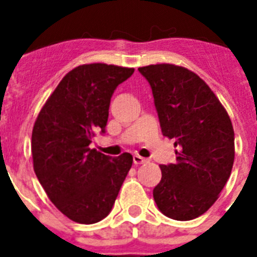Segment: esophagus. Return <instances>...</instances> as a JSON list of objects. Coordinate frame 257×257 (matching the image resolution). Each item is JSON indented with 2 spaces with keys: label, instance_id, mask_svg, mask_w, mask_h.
<instances>
[{
  "label": "esophagus",
  "instance_id": "34e87169",
  "mask_svg": "<svg viewBox=\"0 0 257 257\" xmlns=\"http://www.w3.org/2000/svg\"><path fill=\"white\" fill-rule=\"evenodd\" d=\"M133 163L136 165H140V164H144V163H147V159H144V157H141L140 155H135L133 156Z\"/></svg>",
  "mask_w": 257,
  "mask_h": 257
}]
</instances>
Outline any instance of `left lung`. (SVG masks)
<instances>
[{
    "mask_svg": "<svg viewBox=\"0 0 257 257\" xmlns=\"http://www.w3.org/2000/svg\"><path fill=\"white\" fill-rule=\"evenodd\" d=\"M152 88L161 132L175 139L176 163L161 165L153 189L157 207L171 219L199 217L219 199L235 160L231 118L204 80L173 64L139 68Z\"/></svg>",
    "mask_w": 257,
    "mask_h": 257,
    "instance_id": "obj_1",
    "label": "left lung"
}]
</instances>
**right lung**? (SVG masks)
Returning a JSON list of instances; mask_svg holds the SVG:
<instances>
[{
    "label": "right lung",
    "mask_w": 257,
    "mask_h": 257,
    "mask_svg": "<svg viewBox=\"0 0 257 257\" xmlns=\"http://www.w3.org/2000/svg\"><path fill=\"white\" fill-rule=\"evenodd\" d=\"M133 68L85 64L64 76L38 113L32 157L38 181L68 219L94 224L109 215L132 167L131 153L106 156L89 148L105 132L114 89Z\"/></svg>",
    "instance_id": "right-lung-1"
}]
</instances>
